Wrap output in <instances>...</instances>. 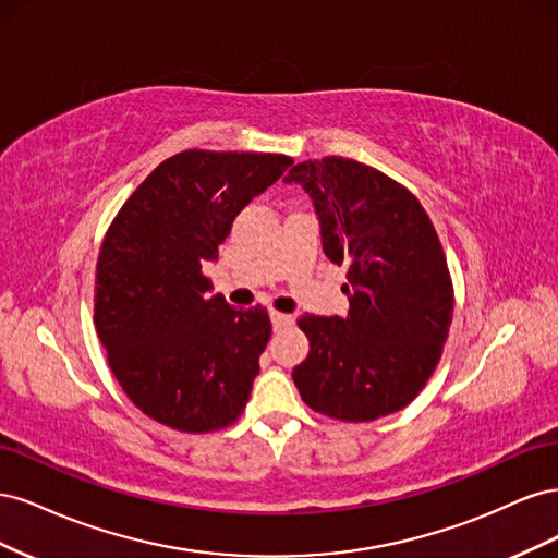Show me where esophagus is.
Segmentation results:
<instances>
[{
    "mask_svg": "<svg viewBox=\"0 0 558 558\" xmlns=\"http://www.w3.org/2000/svg\"><path fill=\"white\" fill-rule=\"evenodd\" d=\"M269 318H272V326H275V330H279V328H286V326H291L293 324V316L291 314H281V312H269Z\"/></svg>",
    "mask_w": 558,
    "mask_h": 558,
    "instance_id": "esophagus-1",
    "label": "esophagus"
}]
</instances>
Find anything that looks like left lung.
<instances>
[{
	"label": "left lung",
	"instance_id": "8db88e82",
	"mask_svg": "<svg viewBox=\"0 0 558 558\" xmlns=\"http://www.w3.org/2000/svg\"><path fill=\"white\" fill-rule=\"evenodd\" d=\"M302 185L318 216L320 246L347 267V316H300L307 359L293 367L314 412L375 421L410 404L442 356L453 286L440 240L404 185L349 158L305 160Z\"/></svg>",
	"mask_w": 558,
	"mask_h": 558
}]
</instances>
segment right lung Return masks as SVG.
<instances>
[{"label":"right lung","mask_w":558,"mask_h":558,"mask_svg":"<svg viewBox=\"0 0 558 558\" xmlns=\"http://www.w3.org/2000/svg\"><path fill=\"white\" fill-rule=\"evenodd\" d=\"M289 165L279 154L183 150L113 218L97 258L95 328L128 398L165 426L209 433L246 408L272 324L265 307L211 295L202 263Z\"/></svg>","instance_id":"obj_1"}]
</instances>
